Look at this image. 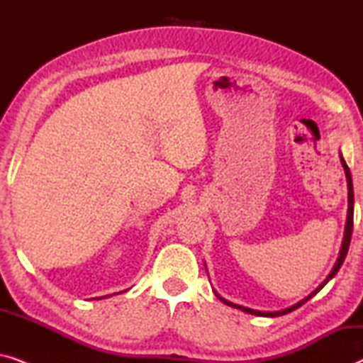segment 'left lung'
Wrapping results in <instances>:
<instances>
[{
    "instance_id": "obj_1",
    "label": "left lung",
    "mask_w": 363,
    "mask_h": 363,
    "mask_svg": "<svg viewBox=\"0 0 363 363\" xmlns=\"http://www.w3.org/2000/svg\"><path fill=\"white\" fill-rule=\"evenodd\" d=\"M340 162H342V165H344V170H345V177H347V186H349V213H347V225H345V236H344V241H342V247H340V255H339V259H337V262H335V266H334V269L330 271V274L327 276V279L322 282V284L317 287V289L312 292V294H309L306 297V299H302L301 302H297L296 306H292V307H289V309H284V311H277V312H261V311H252V309H247V307H242V306H238V304H233V302H230V301H226V299H223V297H220V301L221 302H225L226 306H231V307H236V309H241V311H245V312H247V314H255V315H266V317H277V315H284V314H289V312H292V311H296L297 307H301L302 304H304V302H307L311 299V297H314L317 292H319L322 287H324L327 282H329L332 277H334L335 274H337V271L340 269V266H342V262H344V259H345V256H347V251H349V246H350V238H352V230H354V186H352V177H350V170H349V167H347V163H345V160L344 158H342V155H340Z\"/></svg>"
}]
</instances>
